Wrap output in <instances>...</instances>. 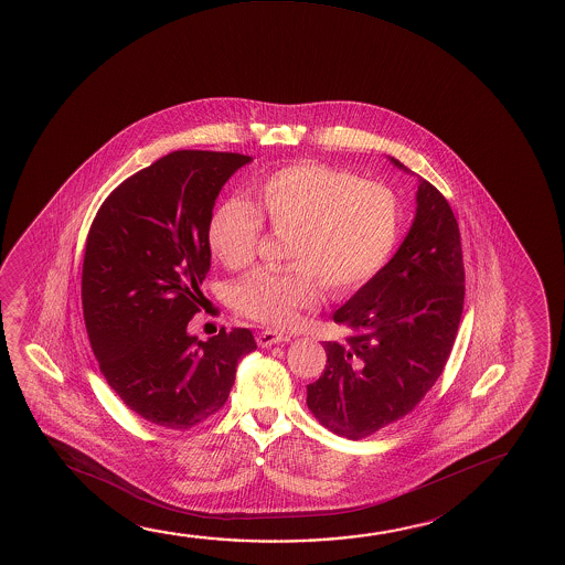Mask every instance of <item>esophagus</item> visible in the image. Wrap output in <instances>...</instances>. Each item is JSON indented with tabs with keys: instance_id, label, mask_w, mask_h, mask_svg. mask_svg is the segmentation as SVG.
<instances>
[{
	"instance_id": "obj_1",
	"label": "esophagus",
	"mask_w": 565,
	"mask_h": 565,
	"mask_svg": "<svg viewBox=\"0 0 565 565\" xmlns=\"http://www.w3.org/2000/svg\"><path fill=\"white\" fill-rule=\"evenodd\" d=\"M289 340H291L289 334H284V332H278V330H262L260 334L256 337V342H258V347L262 348L274 347V344L289 342Z\"/></svg>"
}]
</instances>
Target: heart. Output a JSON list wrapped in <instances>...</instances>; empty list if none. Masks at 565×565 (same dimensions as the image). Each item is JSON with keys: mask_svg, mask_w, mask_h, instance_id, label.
I'll list each match as a JSON object with an SVG mask.
<instances>
[{"mask_svg": "<svg viewBox=\"0 0 565 565\" xmlns=\"http://www.w3.org/2000/svg\"><path fill=\"white\" fill-rule=\"evenodd\" d=\"M248 201L231 198L207 223L211 254L225 268L254 260L262 218L289 233L286 269H256L236 281L231 303L238 313L271 327H289L319 303L321 281L337 296L352 294L387 264L403 233V205L395 191L360 175L315 164L284 166L252 183Z\"/></svg>", "mask_w": 565, "mask_h": 565, "instance_id": "obj_1", "label": "heart"}]
</instances>
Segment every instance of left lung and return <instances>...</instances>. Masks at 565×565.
<instances>
[{
  "label": "left lung",
  "mask_w": 565,
  "mask_h": 565,
  "mask_svg": "<svg viewBox=\"0 0 565 565\" xmlns=\"http://www.w3.org/2000/svg\"><path fill=\"white\" fill-rule=\"evenodd\" d=\"M415 200V218L393 258L332 315L354 334L348 344L324 342L327 367L307 385L315 417L352 440L417 407L443 374L460 324L466 276L458 221L423 178Z\"/></svg>",
  "instance_id": "8db88e82"
}]
</instances>
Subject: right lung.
<instances>
[{
  "instance_id": "add662e5",
  "label": "right lung",
  "mask_w": 565,
  "mask_h": 565,
  "mask_svg": "<svg viewBox=\"0 0 565 565\" xmlns=\"http://www.w3.org/2000/svg\"><path fill=\"white\" fill-rule=\"evenodd\" d=\"M250 162L236 152H170L125 180L89 228V344L111 390L154 425L190 428L215 415L236 365L256 350L248 329L209 340L188 332L211 266L209 217L228 178Z\"/></svg>"
}]
</instances>
